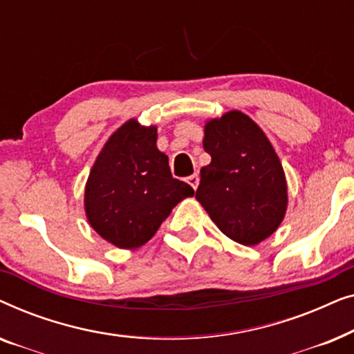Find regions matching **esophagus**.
Returning a JSON list of instances; mask_svg holds the SVG:
<instances>
[{
    "mask_svg": "<svg viewBox=\"0 0 354 354\" xmlns=\"http://www.w3.org/2000/svg\"><path fill=\"white\" fill-rule=\"evenodd\" d=\"M187 182L190 183L193 190H196V188H198V183H200V177H198V174H193V176H190V177L187 178Z\"/></svg>",
    "mask_w": 354,
    "mask_h": 354,
    "instance_id": "34e87169",
    "label": "esophagus"
}]
</instances>
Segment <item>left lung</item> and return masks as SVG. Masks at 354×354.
Instances as JSON below:
<instances>
[{"label": "left lung", "instance_id": "1", "mask_svg": "<svg viewBox=\"0 0 354 354\" xmlns=\"http://www.w3.org/2000/svg\"><path fill=\"white\" fill-rule=\"evenodd\" d=\"M209 166L201 169L196 200L236 243L258 245L272 235L287 209V182L263 130L240 111L205 127Z\"/></svg>", "mask_w": 354, "mask_h": 354}]
</instances>
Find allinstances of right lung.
I'll list each match as a JSON object with an SVG mask.
<instances>
[{"label":"right lung","instance_id":"add662e5","mask_svg":"<svg viewBox=\"0 0 354 354\" xmlns=\"http://www.w3.org/2000/svg\"><path fill=\"white\" fill-rule=\"evenodd\" d=\"M156 138V127H140L133 119L125 122L111 135L86 180L90 225L119 248L147 243L174 206L195 193L172 177Z\"/></svg>","mask_w":354,"mask_h":354}]
</instances>
